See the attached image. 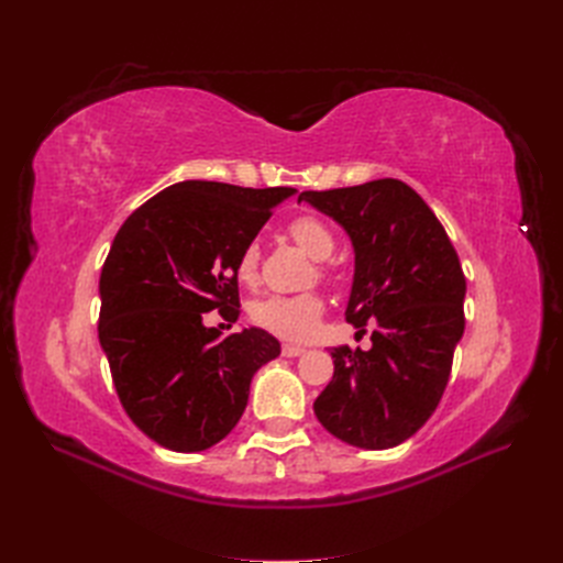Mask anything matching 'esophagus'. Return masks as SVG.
I'll use <instances>...</instances> for the list:
<instances>
[{"label": "esophagus", "instance_id": "esophagus-1", "mask_svg": "<svg viewBox=\"0 0 563 563\" xmlns=\"http://www.w3.org/2000/svg\"><path fill=\"white\" fill-rule=\"evenodd\" d=\"M302 352H305V347L294 345V343H284V345H282V354H284V356H300Z\"/></svg>", "mask_w": 563, "mask_h": 563}]
</instances>
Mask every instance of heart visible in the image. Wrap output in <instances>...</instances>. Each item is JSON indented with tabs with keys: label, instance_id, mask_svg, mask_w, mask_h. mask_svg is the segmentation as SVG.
I'll use <instances>...</instances> for the list:
<instances>
[{
	"label": "heart",
	"instance_id": "1",
	"mask_svg": "<svg viewBox=\"0 0 563 563\" xmlns=\"http://www.w3.org/2000/svg\"><path fill=\"white\" fill-rule=\"evenodd\" d=\"M288 234L294 236V242L308 253L312 261H327L333 253V234L314 216L296 218L294 223L288 225ZM258 244H244V249L240 251V258H236V277L244 284H253L258 279ZM321 314L323 298L314 291L298 296H267L251 305V319L258 323L261 329L286 340H308L310 335H314Z\"/></svg>",
	"mask_w": 563,
	"mask_h": 563
}]
</instances>
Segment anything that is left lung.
<instances>
[{
    "label": "left lung",
    "mask_w": 563,
    "mask_h": 563,
    "mask_svg": "<svg viewBox=\"0 0 563 563\" xmlns=\"http://www.w3.org/2000/svg\"><path fill=\"white\" fill-rule=\"evenodd\" d=\"M333 218L354 249L345 319L371 350L333 347V380L314 416L356 449L383 451L413 437L444 395L465 331V275L457 253L422 197L397 178L327 192H302Z\"/></svg>",
    "instance_id": "left-lung-1"
}]
</instances>
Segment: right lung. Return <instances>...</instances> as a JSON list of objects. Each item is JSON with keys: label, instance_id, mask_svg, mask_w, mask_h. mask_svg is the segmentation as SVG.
<instances>
[{"label": "right lung", "instance_id": "obj_1", "mask_svg": "<svg viewBox=\"0 0 563 563\" xmlns=\"http://www.w3.org/2000/svg\"><path fill=\"white\" fill-rule=\"evenodd\" d=\"M294 187L183 180L135 209L100 272L98 338L135 428L176 453L207 451L240 422L249 387L279 356L258 327L223 335L203 312L240 317L236 258Z\"/></svg>", "mask_w": 563, "mask_h": 563}]
</instances>
